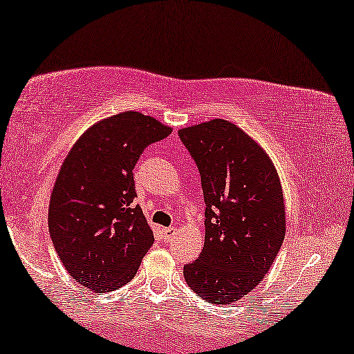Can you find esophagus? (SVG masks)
I'll use <instances>...</instances> for the list:
<instances>
[{"mask_svg": "<svg viewBox=\"0 0 354 354\" xmlns=\"http://www.w3.org/2000/svg\"><path fill=\"white\" fill-rule=\"evenodd\" d=\"M176 232H177L176 227H166V229H162V239H164V241L171 240L172 236L176 235Z\"/></svg>", "mask_w": 354, "mask_h": 354, "instance_id": "obj_1", "label": "esophagus"}]
</instances>
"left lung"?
I'll return each mask as SVG.
<instances>
[{"mask_svg": "<svg viewBox=\"0 0 354 354\" xmlns=\"http://www.w3.org/2000/svg\"><path fill=\"white\" fill-rule=\"evenodd\" d=\"M201 176L205 246L183 275L198 297L229 304L268 274L285 236L279 174L253 138L214 119L178 130Z\"/></svg>", "mask_w": 354, "mask_h": 354, "instance_id": "left-lung-1", "label": "left lung"}]
</instances>
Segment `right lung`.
<instances>
[{
	"instance_id": "right-lung-1",
	"label": "right lung",
	"mask_w": 354,
	"mask_h": 354,
	"mask_svg": "<svg viewBox=\"0 0 354 354\" xmlns=\"http://www.w3.org/2000/svg\"><path fill=\"white\" fill-rule=\"evenodd\" d=\"M171 132L127 111L91 125L62 162L48 227L62 266L90 292H113L132 280L154 243L142 207L133 205V167L145 148Z\"/></svg>"
}]
</instances>
